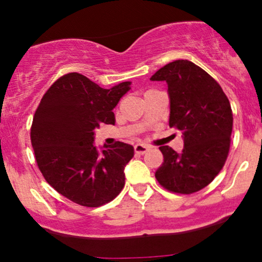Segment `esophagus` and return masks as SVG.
Returning a JSON list of instances; mask_svg holds the SVG:
<instances>
[{
  "instance_id": "esophagus-1",
  "label": "esophagus",
  "mask_w": 262,
  "mask_h": 262,
  "mask_svg": "<svg viewBox=\"0 0 262 262\" xmlns=\"http://www.w3.org/2000/svg\"><path fill=\"white\" fill-rule=\"evenodd\" d=\"M147 150H149V147L145 146V145H143V144H137L134 146L135 154H138V155H144Z\"/></svg>"
}]
</instances>
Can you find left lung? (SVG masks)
Instances as JSON below:
<instances>
[{
	"mask_svg": "<svg viewBox=\"0 0 262 262\" xmlns=\"http://www.w3.org/2000/svg\"><path fill=\"white\" fill-rule=\"evenodd\" d=\"M150 80L167 83L169 127L177 128L184 141L182 152L160 147L163 163L155 177L173 193L199 191L226 162L233 125L231 103L220 84L188 59L168 63Z\"/></svg>",
	"mask_w": 262,
	"mask_h": 262,
	"instance_id": "8db88e82",
	"label": "left lung"
}]
</instances>
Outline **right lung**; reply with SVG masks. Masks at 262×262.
<instances>
[{"instance_id": "add662e5", "label": "right lung", "mask_w": 262, "mask_h": 262, "mask_svg": "<svg viewBox=\"0 0 262 262\" xmlns=\"http://www.w3.org/2000/svg\"><path fill=\"white\" fill-rule=\"evenodd\" d=\"M130 81L103 89L79 73L63 75L41 99L30 138L43 178L59 194L81 206L97 207L124 187V168L134 147L125 143L97 149L95 129L115 124L113 108Z\"/></svg>"}]
</instances>
